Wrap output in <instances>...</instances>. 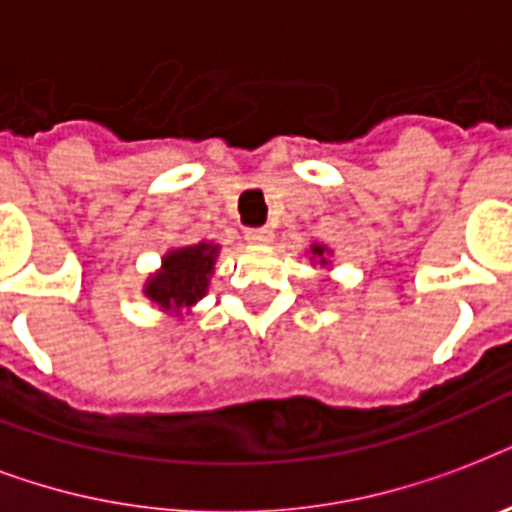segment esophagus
Here are the masks:
<instances>
[{
  "instance_id": "1",
  "label": "esophagus",
  "mask_w": 512,
  "mask_h": 512,
  "mask_svg": "<svg viewBox=\"0 0 512 512\" xmlns=\"http://www.w3.org/2000/svg\"><path fill=\"white\" fill-rule=\"evenodd\" d=\"M244 239H247L249 244H255V247H263V244H268V241L273 239V233L268 231V228H252V231H247Z\"/></svg>"
}]
</instances>
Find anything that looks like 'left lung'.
<instances>
[{
	"label": "left lung",
	"mask_w": 512,
	"mask_h": 512,
	"mask_svg": "<svg viewBox=\"0 0 512 512\" xmlns=\"http://www.w3.org/2000/svg\"><path fill=\"white\" fill-rule=\"evenodd\" d=\"M329 255H332V249L324 247V244H311V249H308V257H311V263L313 265L319 263L321 268H327V271H329Z\"/></svg>",
	"instance_id": "1"
}]
</instances>
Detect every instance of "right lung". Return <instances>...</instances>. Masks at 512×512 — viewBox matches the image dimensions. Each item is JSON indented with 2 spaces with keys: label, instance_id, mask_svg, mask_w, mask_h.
<instances>
[{
  "label": "right lung",
  "instance_id": "add662e5",
  "mask_svg": "<svg viewBox=\"0 0 512 512\" xmlns=\"http://www.w3.org/2000/svg\"><path fill=\"white\" fill-rule=\"evenodd\" d=\"M220 244L199 241L170 249L162 257V268L154 271L143 284V295L172 319L191 316L196 303L207 295L209 279L215 273Z\"/></svg>",
  "mask_w": 512,
  "mask_h": 512
}]
</instances>
